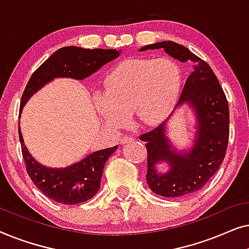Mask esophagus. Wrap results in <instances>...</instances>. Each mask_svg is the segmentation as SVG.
Wrapping results in <instances>:
<instances>
[{
	"label": "esophagus",
	"instance_id": "34e87169",
	"mask_svg": "<svg viewBox=\"0 0 249 249\" xmlns=\"http://www.w3.org/2000/svg\"><path fill=\"white\" fill-rule=\"evenodd\" d=\"M132 141H134V137H132V136H124V137L121 138V144H125V142Z\"/></svg>",
	"mask_w": 249,
	"mask_h": 249
}]
</instances>
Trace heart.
Listing matches in <instances>:
<instances>
[{
  "instance_id": "1",
  "label": "heart",
  "mask_w": 249,
  "mask_h": 249,
  "mask_svg": "<svg viewBox=\"0 0 249 249\" xmlns=\"http://www.w3.org/2000/svg\"><path fill=\"white\" fill-rule=\"evenodd\" d=\"M180 84L181 73L172 60L124 61L107 74L105 94L95 96V107L110 127H122L130 112L142 124L154 125L171 113Z\"/></svg>"
}]
</instances>
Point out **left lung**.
Masks as SVG:
<instances>
[{"instance_id": "left-lung-1", "label": "left lung", "mask_w": 249, "mask_h": 249, "mask_svg": "<svg viewBox=\"0 0 249 249\" xmlns=\"http://www.w3.org/2000/svg\"><path fill=\"white\" fill-rule=\"evenodd\" d=\"M164 49L173 59L192 64L193 72L187 78L177 107L188 103L197 119V135L193 148L177 153L165 136V122L139 136L146 142L147 173L146 180L156 195L182 197L206 185L219 170L229 142V105L215 73L205 61L187 47L175 42H160L139 51ZM168 162V173L156 172L159 161Z\"/></svg>"}]
</instances>
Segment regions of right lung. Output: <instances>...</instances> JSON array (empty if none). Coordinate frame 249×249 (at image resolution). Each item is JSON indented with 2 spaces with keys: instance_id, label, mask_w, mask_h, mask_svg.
Returning <instances> with one entry per match:
<instances>
[{
  "instance_id": "1",
  "label": "right lung",
  "mask_w": 249,
  "mask_h": 249,
  "mask_svg": "<svg viewBox=\"0 0 249 249\" xmlns=\"http://www.w3.org/2000/svg\"><path fill=\"white\" fill-rule=\"evenodd\" d=\"M119 54L120 52L117 50H87L76 46H67L57 50L32 74L22 93L20 112L32 95L54 78L69 77L73 79H84L105 63L117 59ZM19 139L27 173L34 185L50 199L67 205L84 203L94 197L100 189L105 163L118 148V146H114L101 149L68 168L51 169L37 163L29 154L20 128Z\"/></svg>"
}]
</instances>
